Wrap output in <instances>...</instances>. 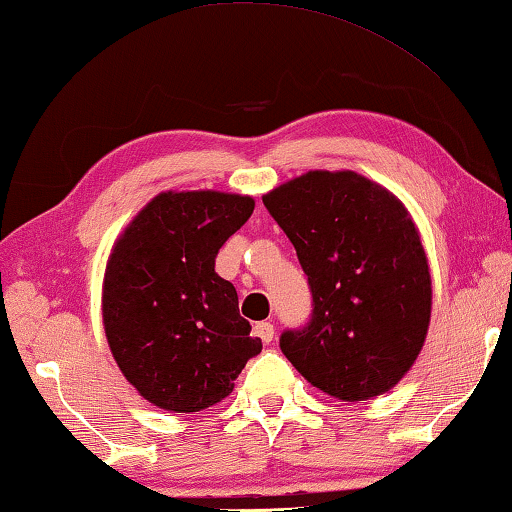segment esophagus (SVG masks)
Returning a JSON list of instances; mask_svg holds the SVG:
<instances>
[{
	"instance_id": "34e87169",
	"label": "esophagus",
	"mask_w": 512,
	"mask_h": 512,
	"mask_svg": "<svg viewBox=\"0 0 512 512\" xmlns=\"http://www.w3.org/2000/svg\"><path fill=\"white\" fill-rule=\"evenodd\" d=\"M253 331H255L257 338H262V342H266V345H268V342H271L273 336H275V327H273L271 322H257Z\"/></svg>"
}]
</instances>
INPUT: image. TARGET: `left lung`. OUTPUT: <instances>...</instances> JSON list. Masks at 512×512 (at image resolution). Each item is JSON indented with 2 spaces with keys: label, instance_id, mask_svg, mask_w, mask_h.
I'll use <instances>...</instances> for the list:
<instances>
[{
  "label": "left lung",
  "instance_id": "left-lung-1",
  "mask_svg": "<svg viewBox=\"0 0 512 512\" xmlns=\"http://www.w3.org/2000/svg\"><path fill=\"white\" fill-rule=\"evenodd\" d=\"M295 246L311 320L282 333L291 365L338 401H369L401 380L427 336L432 280L410 212L356 172L313 170L264 194Z\"/></svg>",
  "mask_w": 512,
  "mask_h": 512
}]
</instances>
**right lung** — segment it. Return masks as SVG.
Masks as SVG:
<instances>
[{"label":"right lung","instance_id":"right-lung-1","mask_svg":"<svg viewBox=\"0 0 512 512\" xmlns=\"http://www.w3.org/2000/svg\"><path fill=\"white\" fill-rule=\"evenodd\" d=\"M241 194L161 192L111 248L102 324L123 376L167 412L226 398L262 351L239 315L237 291L215 273L219 248L253 215Z\"/></svg>","mask_w":512,"mask_h":512}]
</instances>
